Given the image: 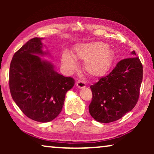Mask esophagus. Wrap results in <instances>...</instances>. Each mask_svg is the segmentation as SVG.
<instances>
[{
    "label": "esophagus",
    "mask_w": 154,
    "mask_h": 154,
    "mask_svg": "<svg viewBox=\"0 0 154 154\" xmlns=\"http://www.w3.org/2000/svg\"><path fill=\"white\" fill-rule=\"evenodd\" d=\"M76 86L79 88H85V86H86V84H85V82H83V81H80V80H79V81H77Z\"/></svg>",
    "instance_id": "esophagus-1"
}]
</instances>
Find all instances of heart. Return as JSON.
Masks as SVG:
<instances>
[{
    "label": "heart",
    "mask_w": 154,
    "mask_h": 154,
    "mask_svg": "<svg viewBox=\"0 0 154 154\" xmlns=\"http://www.w3.org/2000/svg\"><path fill=\"white\" fill-rule=\"evenodd\" d=\"M77 60L84 61V69L90 76H104L111 70L115 60L114 52L102 42H90L75 45L73 54L65 50L61 57L63 66L68 71H73L77 67Z\"/></svg>",
    "instance_id": "obj_1"
}]
</instances>
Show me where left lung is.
Instances as JSON below:
<instances>
[{
    "label": "left lung",
    "mask_w": 154,
    "mask_h": 154,
    "mask_svg": "<svg viewBox=\"0 0 154 154\" xmlns=\"http://www.w3.org/2000/svg\"><path fill=\"white\" fill-rule=\"evenodd\" d=\"M132 57L120 61L112 71L90 86L92 117L108 123L121 119L135 106L143 78V66L134 51Z\"/></svg>",
    "instance_id": "8db88e82"
}]
</instances>
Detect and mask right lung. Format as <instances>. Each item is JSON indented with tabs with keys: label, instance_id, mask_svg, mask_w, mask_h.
Returning a JSON list of instances; mask_svg holds the SVG:
<instances>
[{
	"label": "right lung",
	"instance_id": "add662e5",
	"mask_svg": "<svg viewBox=\"0 0 154 154\" xmlns=\"http://www.w3.org/2000/svg\"><path fill=\"white\" fill-rule=\"evenodd\" d=\"M42 40L33 38L14 53L9 85L12 99L27 117L47 123L62 111L66 93L75 81L58 73L52 62L40 57L49 54L42 50Z\"/></svg>",
	"mask_w": 154,
	"mask_h": 154
}]
</instances>
